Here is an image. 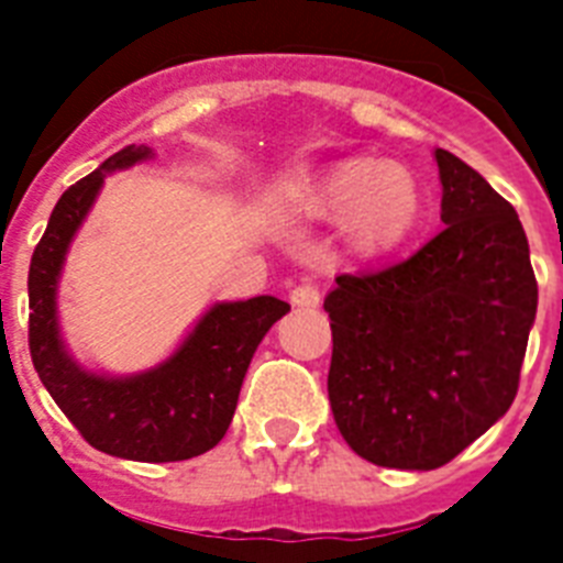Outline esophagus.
Returning a JSON list of instances; mask_svg holds the SVG:
<instances>
[{
	"label": "esophagus",
	"instance_id": "1",
	"mask_svg": "<svg viewBox=\"0 0 563 563\" xmlns=\"http://www.w3.org/2000/svg\"><path fill=\"white\" fill-rule=\"evenodd\" d=\"M289 298L295 307H318L321 303V286L318 283H298L289 291Z\"/></svg>",
	"mask_w": 563,
	"mask_h": 563
}]
</instances>
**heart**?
Returning <instances> with one entry per match:
<instances>
[{
  "instance_id": "obj_1",
  "label": "heart",
  "mask_w": 563,
  "mask_h": 563,
  "mask_svg": "<svg viewBox=\"0 0 563 563\" xmlns=\"http://www.w3.org/2000/svg\"><path fill=\"white\" fill-rule=\"evenodd\" d=\"M312 210L344 212V230L360 251H391L418 228L423 195L409 169L397 163H347L316 189Z\"/></svg>"
}]
</instances>
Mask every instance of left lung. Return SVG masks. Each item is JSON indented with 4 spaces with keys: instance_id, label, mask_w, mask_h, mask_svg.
<instances>
[{
    "instance_id": "obj_1",
    "label": "left lung",
    "mask_w": 563,
    "mask_h": 563,
    "mask_svg": "<svg viewBox=\"0 0 563 563\" xmlns=\"http://www.w3.org/2000/svg\"><path fill=\"white\" fill-rule=\"evenodd\" d=\"M446 228L409 260L339 274L327 391L353 453L435 471L515 402L538 280L515 207L438 148Z\"/></svg>"
}]
</instances>
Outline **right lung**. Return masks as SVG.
Instances as JSON below:
<instances>
[{"instance_id":"1","label":"right lung","mask_w":563,"mask_h":563,"mask_svg":"<svg viewBox=\"0 0 563 563\" xmlns=\"http://www.w3.org/2000/svg\"><path fill=\"white\" fill-rule=\"evenodd\" d=\"M148 154L145 145H128L55 203L29 265V351L46 391L87 444L134 462H184L224 438L256 344L289 303L272 295L219 303L166 365L131 379L87 374L66 356L57 339L55 286L69 239L96 201L104 172Z\"/></svg>"}]
</instances>
